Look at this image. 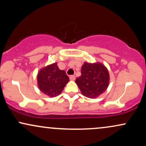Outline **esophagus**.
Listing matches in <instances>:
<instances>
[{
    "instance_id": "34e87169",
    "label": "esophagus",
    "mask_w": 146,
    "mask_h": 146,
    "mask_svg": "<svg viewBox=\"0 0 146 146\" xmlns=\"http://www.w3.org/2000/svg\"><path fill=\"white\" fill-rule=\"evenodd\" d=\"M70 80H72V81H74V80H75V75H71V76H70Z\"/></svg>"
}]
</instances>
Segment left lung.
I'll use <instances>...</instances> for the list:
<instances>
[{
    "label": "left lung",
    "mask_w": 146,
    "mask_h": 146,
    "mask_svg": "<svg viewBox=\"0 0 146 146\" xmlns=\"http://www.w3.org/2000/svg\"><path fill=\"white\" fill-rule=\"evenodd\" d=\"M82 75L75 82L84 96L96 98L102 95L109 85L108 69L101 63L84 62L82 66Z\"/></svg>",
    "instance_id": "1"
}]
</instances>
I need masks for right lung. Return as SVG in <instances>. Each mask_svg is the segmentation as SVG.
Returning a JSON list of instances; mask_svg holds the SVG:
<instances>
[{"label":"right lung","instance_id":"add662e5","mask_svg":"<svg viewBox=\"0 0 146 146\" xmlns=\"http://www.w3.org/2000/svg\"><path fill=\"white\" fill-rule=\"evenodd\" d=\"M37 80L39 89L51 98L59 95L69 82L66 72L60 70L57 63L48 65L40 70Z\"/></svg>","mask_w":146,"mask_h":146}]
</instances>
